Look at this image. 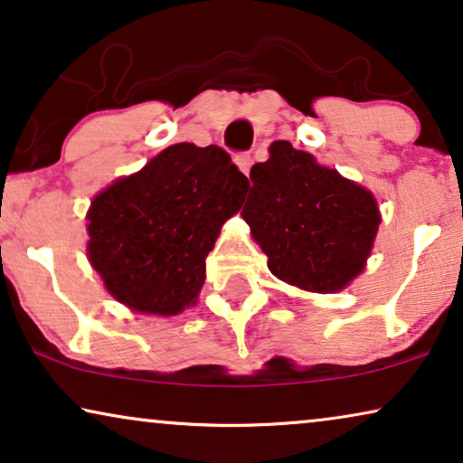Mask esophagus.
Wrapping results in <instances>:
<instances>
[{
    "label": "esophagus",
    "instance_id": "1",
    "mask_svg": "<svg viewBox=\"0 0 463 463\" xmlns=\"http://www.w3.org/2000/svg\"><path fill=\"white\" fill-rule=\"evenodd\" d=\"M233 162L238 164V168L242 170L244 175H249V170L252 166V156L249 154V151H242V154H236V157H233Z\"/></svg>",
    "mask_w": 463,
    "mask_h": 463
}]
</instances>
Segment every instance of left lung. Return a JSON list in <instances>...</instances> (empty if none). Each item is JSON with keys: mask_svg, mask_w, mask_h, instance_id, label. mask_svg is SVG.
Segmentation results:
<instances>
[{"mask_svg": "<svg viewBox=\"0 0 463 463\" xmlns=\"http://www.w3.org/2000/svg\"><path fill=\"white\" fill-rule=\"evenodd\" d=\"M250 183L242 217L271 274L335 293L363 271L382 221L371 192L288 141L271 145L269 160L250 168Z\"/></svg>", "mask_w": 463, "mask_h": 463, "instance_id": "obj_1", "label": "left lung"}]
</instances>
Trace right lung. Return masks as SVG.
<instances>
[{"mask_svg": "<svg viewBox=\"0 0 463 463\" xmlns=\"http://www.w3.org/2000/svg\"><path fill=\"white\" fill-rule=\"evenodd\" d=\"M249 179L217 145L179 143L100 192L88 213V257L118 301L173 316L195 301L221 225Z\"/></svg>", "mask_w": 463, "mask_h": 463, "instance_id": "add662e5", "label": "right lung"}]
</instances>
